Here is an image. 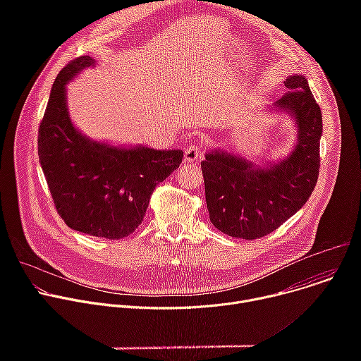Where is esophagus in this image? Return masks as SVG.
Masks as SVG:
<instances>
[{"label":"esophagus","mask_w":361,"mask_h":361,"mask_svg":"<svg viewBox=\"0 0 361 361\" xmlns=\"http://www.w3.org/2000/svg\"><path fill=\"white\" fill-rule=\"evenodd\" d=\"M204 157V149L201 145H197V144H191L185 148L184 151V159L185 161L188 163H195L198 160H201Z\"/></svg>","instance_id":"obj_1"}]
</instances>
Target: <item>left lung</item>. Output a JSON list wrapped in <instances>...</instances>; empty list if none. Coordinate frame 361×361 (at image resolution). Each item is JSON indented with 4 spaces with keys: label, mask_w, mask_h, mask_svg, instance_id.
<instances>
[{
    "label": "left lung",
    "mask_w": 361,
    "mask_h": 361,
    "mask_svg": "<svg viewBox=\"0 0 361 361\" xmlns=\"http://www.w3.org/2000/svg\"><path fill=\"white\" fill-rule=\"evenodd\" d=\"M284 85L290 91L267 110L294 120L297 141L287 157L254 167L237 154L213 149L201 161L210 221L230 237L254 240L270 234L302 207L316 187L322 110L304 75H288Z\"/></svg>",
    "instance_id": "obj_1"
}]
</instances>
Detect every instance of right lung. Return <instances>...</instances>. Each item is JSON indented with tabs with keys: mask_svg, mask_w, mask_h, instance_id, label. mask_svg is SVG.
Here are the masks:
<instances>
[{
	"mask_svg": "<svg viewBox=\"0 0 361 361\" xmlns=\"http://www.w3.org/2000/svg\"><path fill=\"white\" fill-rule=\"evenodd\" d=\"M95 64L82 56L59 73L38 130V156L64 223L88 235L120 240L141 224L154 188L180 167L183 151L111 145L77 130L66 85Z\"/></svg>",
	"mask_w": 361,
	"mask_h": 361,
	"instance_id": "1",
	"label": "right lung"
}]
</instances>
